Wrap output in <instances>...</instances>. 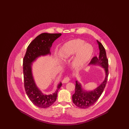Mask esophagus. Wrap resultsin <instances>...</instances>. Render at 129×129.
Masks as SVG:
<instances>
[{"label":"esophagus","mask_w":129,"mask_h":129,"mask_svg":"<svg viewBox=\"0 0 129 129\" xmlns=\"http://www.w3.org/2000/svg\"><path fill=\"white\" fill-rule=\"evenodd\" d=\"M70 81V78L69 77H66L63 80V83H67Z\"/></svg>","instance_id":"1"}]
</instances>
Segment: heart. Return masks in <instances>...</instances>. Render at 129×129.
Returning <instances> with one entry per match:
<instances>
[{"mask_svg": "<svg viewBox=\"0 0 129 129\" xmlns=\"http://www.w3.org/2000/svg\"><path fill=\"white\" fill-rule=\"evenodd\" d=\"M93 51V47L90 44H84L83 40L77 39L65 43L60 50V55L62 58L68 59L77 54L72 65L76 69H80L89 61Z\"/></svg>", "mask_w": 129, "mask_h": 129, "instance_id": "1", "label": "heart"}]
</instances>
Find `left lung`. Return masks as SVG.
<instances>
[{
	"label": "left lung",
	"instance_id": "obj_1",
	"mask_svg": "<svg viewBox=\"0 0 129 129\" xmlns=\"http://www.w3.org/2000/svg\"><path fill=\"white\" fill-rule=\"evenodd\" d=\"M100 49L99 57H94L89 64L98 65L102 66L106 72V78L103 83L94 90L86 91L82 88L81 84L76 82L75 93L72 95V101L77 107L86 109L92 106L100 98L105 88L108 77V60L107 58L105 49L102 43L97 40Z\"/></svg>",
	"mask_w": 129,
	"mask_h": 129
}]
</instances>
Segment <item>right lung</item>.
Here are the masks:
<instances>
[{
	"instance_id": "1",
	"label": "right lung",
	"mask_w": 129,
	"mask_h": 129,
	"mask_svg": "<svg viewBox=\"0 0 129 129\" xmlns=\"http://www.w3.org/2000/svg\"><path fill=\"white\" fill-rule=\"evenodd\" d=\"M61 34L42 33L33 40L29 44L23 60V71L24 88L30 101L36 106L46 108L51 106L56 101L57 93L62 86L60 82L55 92L45 95L37 87L31 72V65L37 58L41 56L50 54V49L53 42Z\"/></svg>"
}]
</instances>
